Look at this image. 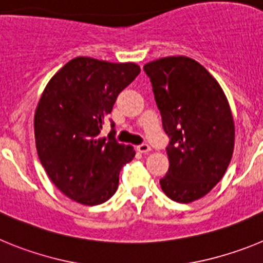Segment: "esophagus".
Returning <instances> with one entry per match:
<instances>
[{"mask_svg":"<svg viewBox=\"0 0 263 263\" xmlns=\"http://www.w3.org/2000/svg\"><path fill=\"white\" fill-rule=\"evenodd\" d=\"M137 150H138L139 153H148L152 150V147H150L147 143H141V145L137 146Z\"/></svg>","mask_w":263,"mask_h":263,"instance_id":"1","label":"esophagus"}]
</instances>
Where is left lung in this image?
<instances>
[{
  "instance_id": "left-lung-1",
  "label": "left lung",
  "mask_w": 263,
  "mask_h": 263,
  "mask_svg": "<svg viewBox=\"0 0 263 263\" xmlns=\"http://www.w3.org/2000/svg\"><path fill=\"white\" fill-rule=\"evenodd\" d=\"M170 142V167L160 179L178 203L205 196L224 176L234 147V124L216 79L187 57H168L143 66Z\"/></svg>"
}]
</instances>
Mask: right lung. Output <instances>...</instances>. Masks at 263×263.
Instances as JSON below:
<instances>
[{
	"mask_svg": "<svg viewBox=\"0 0 263 263\" xmlns=\"http://www.w3.org/2000/svg\"><path fill=\"white\" fill-rule=\"evenodd\" d=\"M141 72L134 63L79 57L48 81L34 117L39 160L63 194L84 205L109 200L118 187L132 146L118 143L115 122L108 138H97L118 95Z\"/></svg>",
	"mask_w": 263,
	"mask_h": 263,
	"instance_id": "add662e5",
	"label": "right lung"
}]
</instances>
